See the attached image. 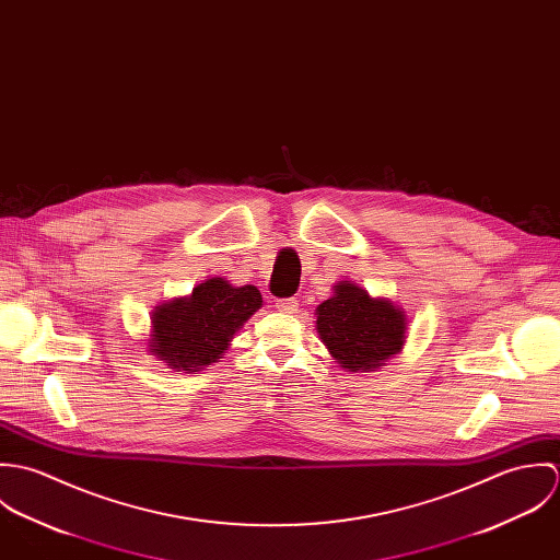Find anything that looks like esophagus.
I'll list each match as a JSON object with an SVG mask.
<instances>
[{"label":"esophagus","mask_w":560,"mask_h":560,"mask_svg":"<svg viewBox=\"0 0 560 560\" xmlns=\"http://www.w3.org/2000/svg\"><path fill=\"white\" fill-rule=\"evenodd\" d=\"M278 311H280V313H287V315H293V313L298 311V300H295V298L280 300V302H278Z\"/></svg>","instance_id":"34e87169"}]
</instances>
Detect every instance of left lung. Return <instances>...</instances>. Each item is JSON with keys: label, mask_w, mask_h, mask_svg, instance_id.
Returning a JSON list of instances; mask_svg holds the SVG:
<instances>
[{"label": "left lung", "mask_w": 560, "mask_h": 560, "mask_svg": "<svg viewBox=\"0 0 560 560\" xmlns=\"http://www.w3.org/2000/svg\"><path fill=\"white\" fill-rule=\"evenodd\" d=\"M317 331L331 358L347 371L369 373L384 366L402 349L405 313L384 298H371L345 280L317 308Z\"/></svg>", "instance_id": "1"}]
</instances>
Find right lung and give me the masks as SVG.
<instances>
[{"label":"right lung","instance_id":"1","mask_svg":"<svg viewBox=\"0 0 560 560\" xmlns=\"http://www.w3.org/2000/svg\"><path fill=\"white\" fill-rule=\"evenodd\" d=\"M260 306L262 295L256 287L209 278L191 295L155 306L149 351L167 369L196 373L224 355L235 331Z\"/></svg>","mask_w":560,"mask_h":560}]
</instances>
